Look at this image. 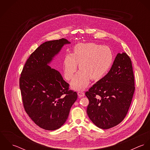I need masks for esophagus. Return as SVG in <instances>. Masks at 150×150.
<instances>
[{"mask_svg":"<svg viewBox=\"0 0 150 150\" xmlns=\"http://www.w3.org/2000/svg\"><path fill=\"white\" fill-rule=\"evenodd\" d=\"M77 95H78V96H79L80 98H81V97L84 96L85 93H84V92H82V91H79V92H77Z\"/></svg>","mask_w":150,"mask_h":150,"instance_id":"obj_1","label":"esophagus"}]
</instances>
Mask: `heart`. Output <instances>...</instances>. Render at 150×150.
<instances>
[{"instance_id": "heart-1", "label": "heart", "mask_w": 150, "mask_h": 150, "mask_svg": "<svg viewBox=\"0 0 150 150\" xmlns=\"http://www.w3.org/2000/svg\"><path fill=\"white\" fill-rule=\"evenodd\" d=\"M112 53L106 46L92 43L79 44L74 47L72 54L65 57L64 77L70 80L79 64L81 71L73 79L71 86L76 89H83L89 79L97 80L106 74L112 64Z\"/></svg>"}]
</instances>
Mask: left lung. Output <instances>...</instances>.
Returning a JSON list of instances; mask_svg holds the SVG:
<instances>
[{
  "label": "left lung",
  "mask_w": 150,
  "mask_h": 150,
  "mask_svg": "<svg viewBox=\"0 0 150 150\" xmlns=\"http://www.w3.org/2000/svg\"><path fill=\"white\" fill-rule=\"evenodd\" d=\"M134 89L130 58L125 52L119 53L107 74L86 92L89 118L99 128L117 125L127 114Z\"/></svg>",
  "instance_id": "8db88e82"
}]
</instances>
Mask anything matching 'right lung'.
Returning a JSON list of instances; mask_svg holds the SVG:
<instances>
[{
	"label": "right lung",
	"instance_id": "right-lung-1",
	"mask_svg": "<svg viewBox=\"0 0 150 150\" xmlns=\"http://www.w3.org/2000/svg\"><path fill=\"white\" fill-rule=\"evenodd\" d=\"M69 43L62 38L42 44L27 59L20 78L24 109L37 125L45 130L61 128L77 99V92L69 90L60 73L48 65Z\"/></svg>",
	"mask_w": 150,
	"mask_h": 150
}]
</instances>
